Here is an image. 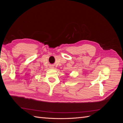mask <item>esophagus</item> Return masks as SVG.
<instances>
[{"label": "esophagus", "mask_w": 123, "mask_h": 123, "mask_svg": "<svg viewBox=\"0 0 123 123\" xmlns=\"http://www.w3.org/2000/svg\"><path fill=\"white\" fill-rule=\"evenodd\" d=\"M51 68H53V67L52 66H51Z\"/></svg>", "instance_id": "34e87169"}]
</instances>
